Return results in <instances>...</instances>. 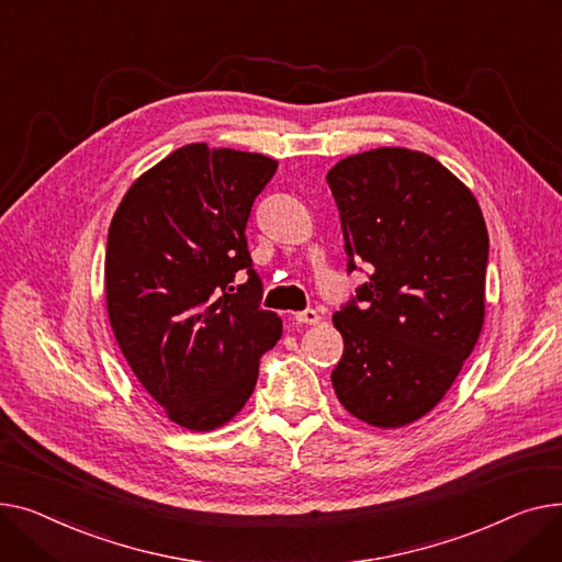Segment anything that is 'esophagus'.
<instances>
[{"mask_svg":"<svg viewBox=\"0 0 562 562\" xmlns=\"http://www.w3.org/2000/svg\"><path fill=\"white\" fill-rule=\"evenodd\" d=\"M294 319L300 324H306V326H315V324H319L322 317H319L317 311L308 308V311H302V313H294Z\"/></svg>","mask_w":562,"mask_h":562,"instance_id":"34e87169","label":"esophagus"}]
</instances>
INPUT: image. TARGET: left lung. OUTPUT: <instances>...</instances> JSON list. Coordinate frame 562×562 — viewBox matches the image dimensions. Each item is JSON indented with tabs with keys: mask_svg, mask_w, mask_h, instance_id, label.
Here are the masks:
<instances>
[{
	"mask_svg": "<svg viewBox=\"0 0 562 562\" xmlns=\"http://www.w3.org/2000/svg\"><path fill=\"white\" fill-rule=\"evenodd\" d=\"M326 181L349 272L356 262L370 270L356 300L334 315L345 340L334 390L360 422L400 428L440 404L481 336L485 220L463 181L406 147L347 156Z\"/></svg>",
	"mask_w": 562,
	"mask_h": 562,
	"instance_id": "8db88e82",
	"label": "left lung"
}]
</instances>
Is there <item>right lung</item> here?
Instances as JSON below:
<instances>
[{
    "label": "right lung",
    "instance_id": "add662e5",
    "mask_svg": "<svg viewBox=\"0 0 562 562\" xmlns=\"http://www.w3.org/2000/svg\"><path fill=\"white\" fill-rule=\"evenodd\" d=\"M277 160L183 145L143 172L111 220L104 288L131 372L188 431H213L251 397L258 360L281 338L262 311L245 228ZM250 281L236 289L235 272Z\"/></svg>",
    "mask_w": 562,
    "mask_h": 562
}]
</instances>
